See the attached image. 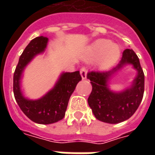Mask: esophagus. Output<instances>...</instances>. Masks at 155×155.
<instances>
[{
    "instance_id": "esophagus-1",
    "label": "esophagus",
    "mask_w": 155,
    "mask_h": 155,
    "mask_svg": "<svg viewBox=\"0 0 155 155\" xmlns=\"http://www.w3.org/2000/svg\"><path fill=\"white\" fill-rule=\"evenodd\" d=\"M81 77L82 79H86V76H87V72H88V70L86 67H82L81 69Z\"/></svg>"
}]
</instances>
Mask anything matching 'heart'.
<instances>
[{
    "label": "heart",
    "mask_w": 155,
    "mask_h": 155,
    "mask_svg": "<svg viewBox=\"0 0 155 155\" xmlns=\"http://www.w3.org/2000/svg\"><path fill=\"white\" fill-rule=\"evenodd\" d=\"M120 55V49L116 45L111 44L107 40H98L90 48V57L96 59L101 56L104 64H111Z\"/></svg>",
    "instance_id": "heart-1"
}]
</instances>
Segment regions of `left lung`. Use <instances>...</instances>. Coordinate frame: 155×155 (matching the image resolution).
<instances>
[{
	"label": "left lung",
	"instance_id": "8db88e82",
	"mask_svg": "<svg viewBox=\"0 0 155 155\" xmlns=\"http://www.w3.org/2000/svg\"><path fill=\"white\" fill-rule=\"evenodd\" d=\"M127 64H133L138 71L132 86L121 92L111 91L107 84L108 78ZM87 78L92 84L88 104L97 120L109 124L120 123L130 119L140 106L144 91V74L133 50H124L119 64L111 70L90 71Z\"/></svg>",
	"mask_w": 155,
	"mask_h": 155
}]
</instances>
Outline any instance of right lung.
<instances>
[{"mask_svg":"<svg viewBox=\"0 0 155 155\" xmlns=\"http://www.w3.org/2000/svg\"><path fill=\"white\" fill-rule=\"evenodd\" d=\"M47 42L48 38L44 36L33 39L20 56L13 76V91L19 107L30 120L41 124L55 123L64 118L70 97L81 81L80 71L63 73L54 87L41 99L31 101L23 96L21 90L22 72L36 54L44 52Z\"/></svg>","mask_w":155,"mask_h":155,"instance_id":"1","label":"right lung"}]
</instances>
